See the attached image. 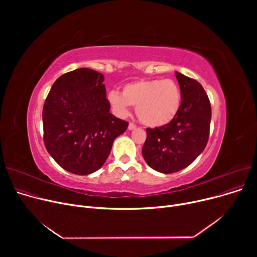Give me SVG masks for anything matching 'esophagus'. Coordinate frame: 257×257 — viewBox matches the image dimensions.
Returning <instances> with one entry per match:
<instances>
[{
	"label": "esophagus",
	"mask_w": 257,
	"mask_h": 257,
	"mask_svg": "<svg viewBox=\"0 0 257 257\" xmlns=\"http://www.w3.org/2000/svg\"><path fill=\"white\" fill-rule=\"evenodd\" d=\"M136 128H137V125H136V124L130 123V124L128 125V129H129V130H134Z\"/></svg>",
	"instance_id": "obj_1"
}]
</instances>
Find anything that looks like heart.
<instances>
[{
    "mask_svg": "<svg viewBox=\"0 0 257 257\" xmlns=\"http://www.w3.org/2000/svg\"><path fill=\"white\" fill-rule=\"evenodd\" d=\"M108 103L118 116H126L130 105L137 106V114L148 127H163L174 119L181 105V91L172 79L134 81L124 85L121 92L110 90Z\"/></svg>",
    "mask_w": 257,
    "mask_h": 257,
    "instance_id": "obj_1",
    "label": "heart"
}]
</instances>
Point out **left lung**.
Segmentation results:
<instances>
[{"instance_id":"obj_1","label":"left lung","mask_w":257,"mask_h":257,"mask_svg":"<svg viewBox=\"0 0 257 257\" xmlns=\"http://www.w3.org/2000/svg\"><path fill=\"white\" fill-rule=\"evenodd\" d=\"M181 91L179 111L171 123L147 128L143 156L153 170L171 174L190 166L208 142L211 106L197 80L176 72Z\"/></svg>"}]
</instances>
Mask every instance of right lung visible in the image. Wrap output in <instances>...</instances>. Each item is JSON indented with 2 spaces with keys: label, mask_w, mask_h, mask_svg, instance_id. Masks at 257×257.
<instances>
[{
  "label": "right lung",
  "mask_w": 257,
  "mask_h": 257,
  "mask_svg": "<svg viewBox=\"0 0 257 257\" xmlns=\"http://www.w3.org/2000/svg\"><path fill=\"white\" fill-rule=\"evenodd\" d=\"M104 76L90 69L65 73L54 82L43 109L44 142L65 171L88 175L109 156L128 123L109 112Z\"/></svg>",
  "instance_id": "obj_1"
}]
</instances>
